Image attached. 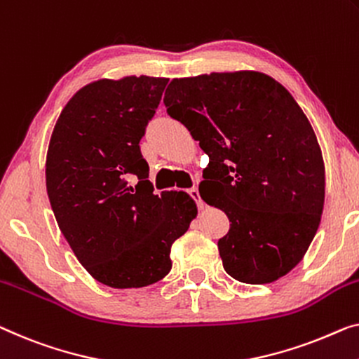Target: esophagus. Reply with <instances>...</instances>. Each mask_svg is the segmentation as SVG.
I'll list each match as a JSON object with an SVG mask.
<instances>
[{
	"instance_id": "obj_1",
	"label": "esophagus",
	"mask_w": 359,
	"mask_h": 359,
	"mask_svg": "<svg viewBox=\"0 0 359 359\" xmlns=\"http://www.w3.org/2000/svg\"><path fill=\"white\" fill-rule=\"evenodd\" d=\"M189 195L196 201V205H198V208H200V210H203V208H205V203H203V200L200 198V194H198L196 187H191V189L189 190Z\"/></svg>"
}]
</instances>
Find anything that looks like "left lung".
Returning a JSON list of instances; mask_svg holds the SVG:
<instances>
[{
    "instance_id": "left-lung-1",
    "label": "left lung",
    "mask_w": 359,
    "mask_h": 359,
    "mask_svg": "<svg viewBox=\"0 0 359 359\" xmlns=\"http://www.w3.org/2000/svg\"><path fill=\"white\" fill-rule=\"evenodd\" d=\"M164 104L210 156L200 195L231 221L217 242L227 274H288L318 232L325 194L316 133L293 96L263 72H212L174 79Z\"/></svg>"
}]
</instances>
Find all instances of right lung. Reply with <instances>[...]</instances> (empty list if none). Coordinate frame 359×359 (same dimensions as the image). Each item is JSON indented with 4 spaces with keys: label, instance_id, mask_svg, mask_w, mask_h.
Wrapping results in <instances>:
<instances>
[{
    "label": "right lung",
    "instance_id": "right-lung-1",
    "mask_svg": "<svg viewBox=\"0 0 359 359\" xmlns=\"http://www.w3.org/2000/svg\"><path fill=\"white\" fill-rule=\"evenodd\" d=\"M169 79H101L69 100L51 133L46 191L61 232L88 274L140 288L169 274L170 247L196 205L185 191L153 194L140 151ZM137 175L135 187L126 179Z\"/></svg>",
    "mask_w": 359,
    "mask_h": 359
}]
</instances>
